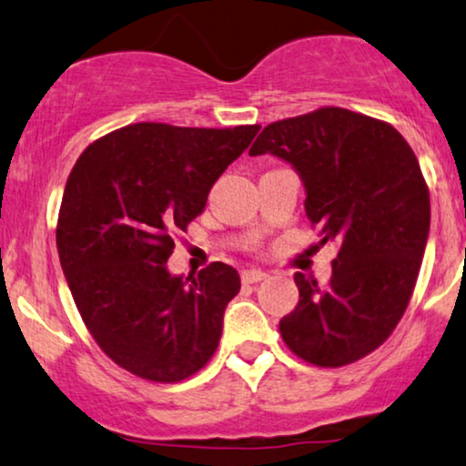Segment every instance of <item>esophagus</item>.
I'll return each mask as SVG.
<instances>
[{
	"label": "esophagus",
	"instance_id": "esophagus-1",
	"mask_svg": "<svg viewBox=\"0 0 466 466\" xmlns=\"http://www.w3.org/2000/svg\"><path fill=\"white\" fill-rule=\"evenodd\" d=\"M266 277H268V272H264V270H243V275H240L243 283H259V281H264Z\"/></svg>",
	"mask_w": 466,
	"mask_h": 466
}]
</instances>
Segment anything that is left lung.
<instances>
[{
    "label": "left lung",
    "mask_w": 466,
    "mask_h": 466,
    "mask_svg": "<svg viewBox=\"0 0 466 466\" xmlns=\"http://www.w3.org/2000/svg\"><path fill=\"white\" fill-rule=\"evenodd\" d=\"M264 153L294 166L311 226L339 243L324 288L296 272L279 332L305 362L345 367L386 343L418 281L431 228L418 157L390 123L339 106L266 126L249 155Z\"/></svg>",
    "instance_id": "8db88e82"
}]
</instances>
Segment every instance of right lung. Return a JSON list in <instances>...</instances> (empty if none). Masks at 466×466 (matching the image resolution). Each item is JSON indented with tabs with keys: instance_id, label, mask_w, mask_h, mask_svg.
<instances>
[{
	"instance_id": "right-lung-1",
	"label": "right lung",
	"mask_w": 466,
	"mask_h": 466,
	"mask_svg": "<svg viewBox=\"0 0 466 466\" xmlns=\"http://www.w3.org/2000/svg\"><path fill=\"white\" fill-rule=\"evenodd\" d=\"M258 132L134 123L91 142L74 164L57 219L59 262L86 330L127 373L177 383L213 358L238 272L213 262L183 279L166 262Z\"/></svg>"
}]
</instances>
